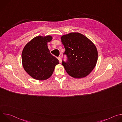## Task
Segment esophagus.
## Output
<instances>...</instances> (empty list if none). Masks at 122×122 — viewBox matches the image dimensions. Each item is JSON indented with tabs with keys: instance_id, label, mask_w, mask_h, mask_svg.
Here are the masks:
<instances>
[{
	"instance_id": "esophagus-1",
	"label": "esophagus",
	"mask_w": 122,
	"mask_h": 122,
	"mask_svg": "<svg viewBox=\"0 0 122 122\" xmlns=\"http://www.w3.org/2000/svg\"><path fill=\"white\" fill-rule=\"evenodd\" d=\"M57 59H58V60L59 61V62L61 63V57H58L57 58Z\"/></svg>"
}]
</instances>
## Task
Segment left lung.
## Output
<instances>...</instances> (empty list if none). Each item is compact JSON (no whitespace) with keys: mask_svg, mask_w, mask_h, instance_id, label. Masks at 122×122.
Returning <instances> with one entry per match:
<instances>
[{"mask_svg":"<svg viewBox=\"0 0 122 122\" xmlns=\"http://www.w3.org/2000/svg\"><path fill=\"white\" fill-rule=\"evenodd\" d=\"M67 56L66 63L62 62L67 73L80 79L88 76L96 66L98 52L94 43L82 34L71 32L61 37Z\"/></svg>","mask_w":122,"mask_h":122,"instance_id":"obj_1","label":"left lung"}]
</instances>
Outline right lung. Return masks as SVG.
I'll return each mask as SVG.
<instances>
[{
	"label": "right lung",
	"mask_w": 122,
	"mask_h": 122,
	"mask_svg": "<svg viewBox=\"0 0 122 122\" xmlns=\"http://www.w3.org/2000/svg\"><path fill=\"white\" fill-rule=\"evenodd\" d=\"M53 40L51 35L38 36L24 47L22 62L25 72L33 79L43 81L53 74L59 60L50 53L47 43Z\"/></svg>",
	"instance_id": "add662e5"
}]
</instances>
